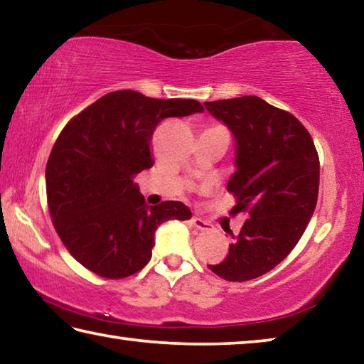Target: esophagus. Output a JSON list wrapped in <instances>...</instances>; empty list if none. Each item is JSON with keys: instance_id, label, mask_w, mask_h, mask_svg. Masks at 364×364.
Listing matches in <instances>:
<instances>
[{"instance_id": "esophagus-1", "label": "esophagus", "mask_w": 364, "mask_h": 364, "mask_svg": "<svg viewBox=\"0 0 364 364\" xmlns=\"http://www.w3.org/2000/svg\"><path fill=\"white\" fill-rule=\"evenodd\" d=\"M191 223H193V226L197 228V230H208V228H210V223H208V221L202 220L199 217L191 218Z\"/></svg>"}]
</instances>
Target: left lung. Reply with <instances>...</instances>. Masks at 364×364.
Returning a JSON list of instances; mask_svg holds the SVG:
<instances>
[{
    "label": "left lung",
    "instance_id": "1",
    "mask_svg": "<svg viewBox=\"0 0 364 364\" xmlns=\"http://www.w3.org/2000/svg\"><path fill=\"white\" fill-rule=\"evenodd\" d=\"M236 139V171L228 191L231 213L247 212L223 262L208 264L226 281L242 282L268 273L291 254L315 212L319 159L306 128L292 114L258 96L204 102Z\"/></svg>",
    "mask_w": 364,
    "mask_h": 364
}]
</instances>
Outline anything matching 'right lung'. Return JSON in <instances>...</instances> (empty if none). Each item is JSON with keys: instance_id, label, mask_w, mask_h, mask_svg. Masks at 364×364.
Here are the masks:
<instances>
[{"instance_id": "right-lung-1", "label": "right lung", "mask_w": 364, "mask_h": 364, "mask_svg": "<svg viewBox=\"0 0 364 364\" xmlns=\"http://www.w3.org/2000/svg\"><path fill=\"white\" fill-rule=\"evenodd\" d=\"M204 112L194 100H154L122 90L67 123L46 164L53 225L70 255L106 279L143 269L154 234L167 220H189L178 200L147 205L134 176L154 165V130L168 117Z\"/></svg>"}]
</instances>
